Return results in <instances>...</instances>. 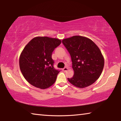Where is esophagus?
I'll list each match as a JSON object with an SVG mask.
<instances>
[{
	"mask_svg": "<svg viewBox=\"0 0 121 121\" xmlns=\"http://www.w3.org/2000/svg\"><path fill=\"white\" fill-rule=\"evenodd\" d=\"M68 70V68H67V67H65V68H64L63 69V71H65H65H67Z\"/></svg>",
	"mask_w": 121,
	"mask_h": 121,
	"instance_id": "esophagus-1",
	"label": "esophagus"
}]
</instances>
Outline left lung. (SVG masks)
<instances>
[{
  "label": "left lung",
  "mask_w": 121,
  "mask_h": 121,
  "mask_svg": "<svg viewBox=\"0 0 121 121\" xmlns=\"http://www.w3.org/2000/svg\"><path fill=\"white\" fill-rule=\"evenodd\" d=\"M62 43L70 53L74 71L68 81L78 88L92 84L100 76L104 66L99 48L90 39L81 36L63 39Z\"/></svg>",
  "instance_id": "8db88e82"
}]
</instances>
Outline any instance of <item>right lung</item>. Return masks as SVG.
Here are the masks:
<instances>
[{"mask_svg":"<svg viewBox=\"0 0 121 121\" xmlns=\"http://www.w3.org/2000/svg\"><path fill=\"white\" fill-rule=\"evenodd\" d=\"M61 43L58 38L36 37L24 47L20 56V68L30 84L46 89L55 83L60 71L53 67L52 54Z\"/></svg>","mask_w":121,"mask_h":121,"instance_id":"obj_1","label":"right lung"}]
</instances>
